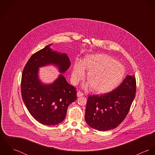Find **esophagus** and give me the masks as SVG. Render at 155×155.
<instances>
[{"instance_id":"obj_1","label":"esophagus","mask_w":155,"mask_h":155,"mask_svg":"<svg viewBox=\"0 0 155 155\" xmlns=\"http://www.w3.org/2000/svg\"><path fill=\"white\" fill-rule=\"evenodd\" d=\"M84 95V93H82V92H81V91H78V92H77V96L78 97H81V96H83Z\"/></svg>"}]
</instances>
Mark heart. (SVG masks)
Returning a JSON list of instances; mask_svg holds the SVG:
<instances>
[{"mask_svg":"<svg viewBox=\"0 0 155 155\" xmlns=\"http://www.w3.org/2000/svg\"><path fill=\"white\" fill-rule=\"evenodd\" d=\"M85 70L88 71V82L83 86L84 88L91 87L97 94L107 93L116 88L123 81L125 69L123 65L110 55L104 54L87 55L82 62H76L71 73L73 83L78 84L85 74Z\"/></svg>","mask_w":155,"mask_h":155,"instance_id":"obj_1","label":"heart"}]
</instances>
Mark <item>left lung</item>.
Listing matches in <instances>:
<instances>
[{
	"label": "left lung",
	"instance_id": "1",
	"mask_svg": "<svg viewBox=\"0 0 155 155\" xmlns=\"http://www.w3.org/2000/svg\"><path fill=\"white\" fill-rule=\"evenodd\" d=\"M135 92V78L128 75L121 84L110 92L89 95L85 114L86 122L100 131L114 129L128 114Z\"/></svg>",
	"mask_w": 155,
	"mask_h": 155
}]
</instances>
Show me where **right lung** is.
Masks as SVG:
<instances>
[{
    "label": "right lung",
    "mask_w": 155,
    "mask_h": 155,
    "mask_svg": "<svg viewBox=\"0 0 155 155\" xmlns=\"http://www.w3.org/2000/svg\"><path fill=\"white\" fill-rule=\"evenodd\" d=\"M51 45L32 55L22 71L21 82L22 100L27 110L45 125L63 121L68 106L76 100V88L67 83L63 74L51 84H44L39 79V67L52 64L63 73L70 66L67 54L53 51Z\"/></svg>",
    "instance_id": "obj_1"
}]
</instances>
